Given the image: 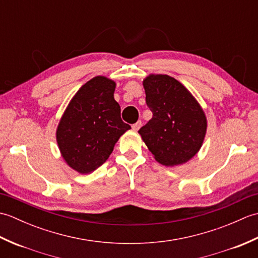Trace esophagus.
<instances>
[{
    "label": "esophagus",
    "mask_w": 258,
    "mask_h": 258,
    "mask_svg": "<svg viewBox=\"0 0 258 258\" xmlns=\"http://www.w3.org/2000/svg\"><path fill=\"white\" fill-rule=\"evenodd\" d=\"M141 126H142V122H141V120H139V122H136L135 124L132 125V128H133V131H135V132H136V131L140 130Z\"/></svg>",
    "instance_id": "34e87169"
}]
</instances>
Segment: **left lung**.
<instances>
[{
    "label": "left lung",
    "instance_id": "1",
    "mask_svg": "<svg viewBox=\"0 0 258 258\" xmlns=\"http://www.w3.org/2000/svg\"><path fill=\"white\" fill-rule=\"evenodd\" d=\"M143 86L153 117L139 131L142 140L162 165L185 164L204 142V111L193 94L172 76L150 74L143 80Z\"/></svg>",
    "mask_w": 258,
    "mask_h": 258
}]
</instances>
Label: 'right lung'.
<instances>
[{"label": "right lung", "mask_w": 258, "mask_h": 258, "mask_svg": "<svg viewBox=\"0 0 258 258\" xmlns=\"http://www.w3.org/2000/svg\"><path fill=\"white\" fill-rule=\"evenodd\" d=\"M116 83L98 75L86 82L70 101L56 128L63 160L80 174L100 167L118 139L131 128L120 118L114 98Z\"/></svg>", "instance_id": "right-lung-1"}]
</instances>
